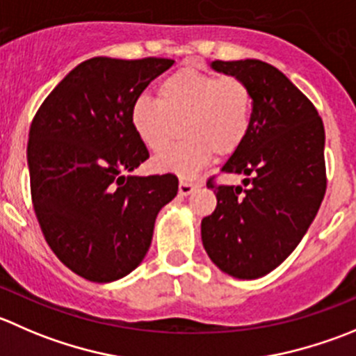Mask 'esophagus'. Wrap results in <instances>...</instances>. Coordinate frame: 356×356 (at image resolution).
Segmentation results:
<instances>
[{
  "mask_svg": "<svg viewBox=\"0 0 356 356\" xmlns=\"http://www.w3.org/2000/svg\"><path fill=\"white\" fill-rule=\"evenodd\" d=\"M198 186H200V182H193V181H186V179H181V182H179V195H182V196L191 195V193L195 191Z\"/></svg>",
  "mask_w": 356,
  "mask_h": 356,
  "instance_id": "esophagus-1",
  "label": "esophagus"
}]
</instances>
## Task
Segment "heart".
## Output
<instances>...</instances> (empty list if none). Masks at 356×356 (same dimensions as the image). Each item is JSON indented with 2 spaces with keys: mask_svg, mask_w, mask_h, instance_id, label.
Returning <instances> with one entry per match:
<instances>
[{
  "mask_svg": "<svg viewBox=\"0 0 356 356\" xmlns=\"http://www.w3.org/2000/svg\"><path fill=\"white\" fill-rule=\"evenodd\" d=\"M254 95L238 76L182 67L158 83V99L140 95L130 109L134 132L151 151L167 149L182 129L184 143L154 160L158 170L189 177L243 146L252 125Z\"/></svg>",
  "mask_w": 356,
  "mask_h": 356,
  "instance_id": "obj_1",
  "label": "heart"
}]
</instances>
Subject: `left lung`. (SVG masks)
Listing matches in <instances>:
<instances>
[{
  "instance_id": "8db88e82",
  "label": "left lung",
  "mask_w": 356,
  "mask_h": 356,
  "mask_svg": "<svg viewBox=\"0 0 356 356\" xmlns=\"http://www.w3.org/2000/svg\"><path fill=\"white\" fill-rule=\"evenodd\" d=\"M210 67L245 79L254 95L243 146L220 168L243 186H217V207L202 220L213 264L241 280L261 278L292 254L327 189L325 130L318 111L282 71L257 58L213 60Z\"/></svg>"
}]
</instances>
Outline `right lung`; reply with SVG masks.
Listing matches in <instances>:
<instances>
[{"label":"right lung","instance_id":"add662e5","mask_svg":"<svg viewBox=\"0 0 356 356\" xmlns=\"http://www.w3.org/2000/svg\"><path fill=\"white\" fill-rule=\"evenodd\" d=\"M172 58L94 57L76 65L38 109L29 130L31 198L54 254L79 277L120 280L143 262L174 174L127 175L149 158L130 109Z\"/></svg>","mask_w":356,"mask_h":356}]
</instances>
